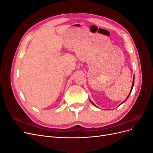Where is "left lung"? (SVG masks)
<instances>
[{"mask_svg":"<svg viewBox=\"0 0 153 153\" xmlns=\"http://www.w3.org/2000/svg\"><path fill=\"white\" fill-rule=\"evenodd\" d=\"M134 81H135V75H134V78H133V84H132V86H131V89L130 92H129V95L128 96V97L126 98V99L124 101H123V103H123L124 102H125V101H126L127 100V99L129 98V94H130L131 92V91H132V89H133V85H134ZM90 100V101H91V103L92 105H94V104L93 103H92V101H91V100ZM122 103H121V104H122Z\"/></svg>","mask_w":153,"mask_h":153,"instance_id":"obj_1","label":"left lung"}]
</instances>
